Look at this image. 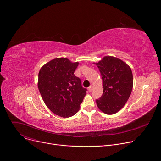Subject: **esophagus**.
Returning a JSON list of instances; mask_svg holds the SVG:
<instances>
[{
    "mask_svg": "<svg viewBox=\"0 0 161 161\" xmlns=\"http://www.w3.org/2000/svg\"><path fill=\"white\" fill-rule=\"evenodd\" d=\"M92 88H93V86L92 85H90L89 86V87H88V90L91 92V91H92Z\"/></svg>",
    "mask_w": 161,
    "mask_h": 161,
    "instance_id": "obj_1",
    "label": "esophagus"
}]
</instances>
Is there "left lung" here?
<instances>
[{
    "instance_id": "1",
    "label": "left lung",
    "mask_w": 161,
    "mask_h": 161,
    "mask_svg": "<svg viewBox=\"0 0 161 161\" xmlns=\"http://www.w3.org/2000/svg\"><path fill=\"white\" fill-rule=\"evenodd\" d=\"M94 64L100 72L103 83V94L96 100V104L103 113L115 114L123 108L131 95L133 86L131 69L122 60L109 56Z\"/></svg>"
}]
</instances>
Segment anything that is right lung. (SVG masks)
Here are the masks:
<instances>
[{
	"label": "right lung",
	"instance_id": "add662e5",
	"mask_svg": "<svg viewBox=\"0 0 161 161\" xmlns=\"http://www.w3.org/2000/svg\"><path fill=\"white\" fill-rule=\"evenodd\" d=\"M78 64L67 58H56L39 72L37 85L42 100L52 113L63 118L76 114L86 95L87 89L74 74Z\"/></svg>",
	"mask_w": 161,
	"mask_h": 161
}]
</instances>
